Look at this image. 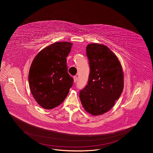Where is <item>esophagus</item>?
Wrapping results in <instances>:
<instances>
[{"label": "esophagus", "instance_id": "obj_1", "mask_svg": "<svg viewBox=\"0 0 153 153\" xmlns=\"http://www.w3.org/2000/svg\"><path fill=\"white\" fill-rule=\"evenodd\" d=\"M77 79H78V78H77L76 76H74V81L75 83H76L77 82Z\"/></svg>", "mask_w": 153, "mask_h": 153}]
</instances>
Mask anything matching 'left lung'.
<instances>
[{"label": "left lung", "mask_w": 153, "mask_h": 153, "mask_svg": "<svg viewBox=\"0 0 153 153\" xmlns=\"http://www.w3.org/2000/svg\"><path fill=\"white\" fill-rule=\"evenodd\" d=\"M90 72L88 84L79 91L85 110L99 115L113 107L124 88V74L116 55L104 45L89 44L86 48Z\"/></svg>", "instance_id": "8db88e82"}]
</instances>
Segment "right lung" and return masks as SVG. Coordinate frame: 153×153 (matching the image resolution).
I'll list each match as a JSON object with an SVG mask.
<instances>
[{"mask_svg": "<svg viewBox=\"0 0 153 153\" xmlns=\"http://www.w3.org/2000/svg\"><path fill=\"white\" fill-rule=\"evenodd\" d=\"M72 45L68 42L52 44L39 52L31 64L29 88L36 101L45 109L60 105L73 85L66 65Z\"/></svg>", "mask_w": 153, "mask_h": 153, "instance_id": "right-lung-1", "label": "right lung"}]
</instances>
